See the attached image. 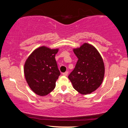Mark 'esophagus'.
I'll use <instances>...</instances> for the list:
<instances>
[{"label":"esophagus","mask_w":128,"mask_h":128,"mask_svg":"<svg viewBox=\"0 0 128 128\" xmlns=\"http://www.w3.org/2000/svg\"><path fill=\"white\" fill-rule=\"evenodd\" d=\"M62 74L64 75V76H67L68 74V72L66 71V72H64V73H63Z\"/></svg>","instance_id":"1"}]
</instances>
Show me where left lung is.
Returning a JSON list of instances; mask_svg holds the SVG:
<instances>
[{
    "instance_id": "obj_1",
    "label": "left lung",
    "mask_w": 128,
    "mask_h": 128,
    "mask_svg": "<svg viewBox=\"0 0 128 128\" xmlns=\"http://www.w3.org/2000/svg\"><path fill=\"white\" fill-rule=\"evenodd\" d=\"M73 52L78 60L68 78L80 93L90 94L100 86L104 76V64L100 54L93 46L85 43Z\"/></svg>"
}]
</instances>
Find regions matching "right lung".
<instances>
[{"mask_svg":"<svg viewBox=\"0 0 128 128\" xmlns=\"http://www.w3.org/2000/svg\"><path fill=\"white\" fill-rule=\"evenodd\" d=\"M58 50L42 46L34 50L24 64V74L28 84L37 95L50 93L60 73L55 56Z\"/></svg>","mask_w":128,"mask_h":128,"instance_id":"1","label":"right lung"}]
</instances>
